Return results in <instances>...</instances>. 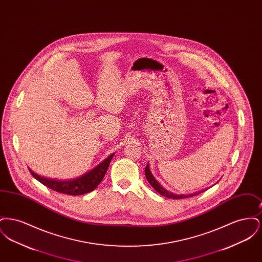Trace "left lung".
Segmentation results:
<instances>
[{
	"mask_svg": "<svg viewBox=\"0 0 262 262\" xmlns=\"http://www.w3.org/2000/svg\"><path fill=\"white\" fill-rule=\"evenodd\" d=\"M145 177L147 179V181L149 182L150 185L152 186V187L158 192L160 193L165 198H168V199H173V200H182V199H187V198H191V196H194V195H198L200 194V192L202 191H199V192H194V193H191V194H187V195H184V194H181V195H177L172 193L171 191L165 189L164 187H161V185L154 179V177L151 174L149 170V165H146L145 167Z\"/></svg>",
	"mask_w": 262,
	"mask_h": 262,
	"instance_id": "8db88e82",
	"label": "left lung"
}]
</instances>
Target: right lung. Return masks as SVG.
<instances>
[{
  "label": "right lung",
  "instance_id": "right-lung-1",
  "mask_svg": "<svg viewBox=\"0 0 262 262\" xmlns=\"http://www.w3.org/2000/svg\"><path fill=\"white\" fill-rule=\"evenodd\" d=\"M113 156H114V153L111 154L107 159H105L103 162L100 163L99 165L96 168H94L92 171L88 172V174L70 181H57V180L44 178L35 174L30 169H29V172L41 184H43L44 186L49 187L55 191L64 193V194H70V195H81L92 191L93 189L98 187V185L103 180L104 176L108 170V167L112 160Z\"/></svg>",
  "mask_w": 262,
  "mask_h": 262
}]
</instances>
